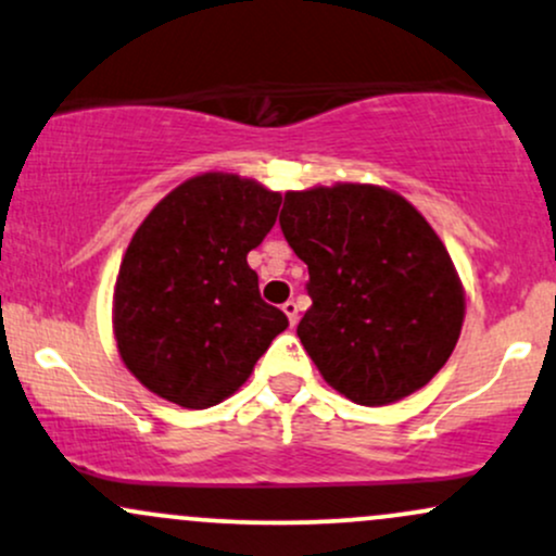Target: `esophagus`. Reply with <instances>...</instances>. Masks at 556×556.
<instances>
[{"instance_id":"34e87169","label":"esophagus","mask_w":556,"mask_h":556,"mask_svg":"<svg viewBox=\"0 0 556 556\" xmlns=\"http://www.w3.org/2000/svg\"><path fill=\"white\" fill-rule=\"evenodd\" d=\"M282 311H285V316L290 318V327H295V324H298V303H295V300H287V303L282 305Z\"/></svg>"}]
</instances>
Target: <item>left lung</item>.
Wrapping results in <instances>:
<instances>
[{
    "instance_id": "8db88e82",
    "label": "left lung",
    "mask_w": 556,
    "mask_h": 556,
    "mask_svg": "<svg viewBox=\"0 0 556 556\" xmlns=\"http://www.w3.org/2000/svg\"><path fill=\"white\" fill-rule=\"evenodd\" d=\"M279 225L308 264L298 337L331 389L389 405L442 371L460 340L465 290L424 214L381 185L287 190Z\"/></svg>"
}]
</instances>
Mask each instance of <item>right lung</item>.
<instances>
[{"label":"right lung","instance_id":"obj_1","mask_svg":"<svg viewBox=\"0 0 556 556\" xmlns=\"http://www.w3.org/2000/svg\"><path fill=\"white\" fill-rule=\"evenodd\" d=\"M279 203L256 180L203 172L140 222L114 285L112 329L127 371L149 392L188 410L219 405L287 329L248 266Z\"/></svg>","mask_w":556,"mask_h":556}]
</instances>
